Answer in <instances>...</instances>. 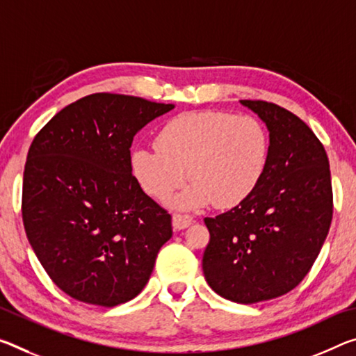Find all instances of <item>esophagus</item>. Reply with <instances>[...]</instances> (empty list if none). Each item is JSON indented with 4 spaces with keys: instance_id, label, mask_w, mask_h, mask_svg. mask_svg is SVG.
Here are the masks:
<instances>
[{
    "instance_id": "obj_1",
    "label": "esophagus",
    "mask_w": 356,
    "mask_h": 356,
    "mask_svg": "<svg viewBox=\"0 0 356 356\" xmlns=\"http://www.w3.org/2000/svg\"><path fill=\"white\" fill-rule=\"evenodd\" d=\"M191 222H193V217L187 216V213H174L172 216V227L174 229H185L188 228Z\"/></svg>"
}]
</instances>
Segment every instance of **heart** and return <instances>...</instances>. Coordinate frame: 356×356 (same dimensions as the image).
<instances>
[{
    "label": "heart",
    "instance_id": "heart-1",
    "mask_svg": "<svg viewBox=\"0 0 356 356\" xmlns=\"http://www.w3.org/2000/svg\"><path fill=\"white\" fill-rule=\"evenodd\" d=\"M269 140L263 123L249 114L200 111L168 120L155 149L131 154V171L145 193L166 200L185 179L188 188L172 200L177 207H233L249 198L268 163Z\"/></svg>",
    "mask_w": 356,
    "mask_h": 356
}]
</instances>
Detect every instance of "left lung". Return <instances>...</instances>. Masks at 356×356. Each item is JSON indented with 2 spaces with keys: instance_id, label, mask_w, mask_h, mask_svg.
Listing matches in <instances>:
<instances>
[{
  "instance_id": "obj_1",
  "label": "left lung",
  "mask_w": 356,
  "mask_h": 356,
  "mask_svg": "<svg viewBox=\"0 0 356 356\" xmlns=\"http://www.w3.org/2000/svg\"><path fill=\"white\" fill-rule=\"evenodd\" d=\"M241 104L266 123L268 163L249 198L204 218L211 241L202 270L217 295L253 304L306 277L330 231L332 188L323 144L300 117L268 101Z\"/></svg>"
}]
</instances>
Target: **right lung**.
I'll use <instances>...</instances> for the list:
<instances>
[{"mask_svg": "<svg viewBox=\"0 0 356 356\" xmlns=\"http://www.w3.org/2000/svg\"><path fill=\"white\" fill-rule=\"evenodd\" d=\"M172 104L93 93L47 122L28 150L22 218L49 277L66 295L114 307L150 279L171 216L131 174L133 138Z\"/></svg>", "mask_w": 356, "mask_h": 356, "instance_id": "1", "label": "right lung"}]
</instances>
